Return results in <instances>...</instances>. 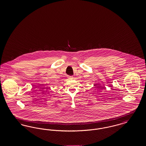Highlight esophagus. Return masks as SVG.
I'll use <instances>...</instances> for the list:
<instances>
[{
	"mask_svg": "<svg viewBox=\"0 0 146 146\" xmlns=\"http://www.w3.org/2000/svg\"><path fill=\"white\" fill-rule=\"evenodd\" d=\"M68 79H70V80H72V79H73V76H68Z\"/></svg>",
	"mask_w": 146,
	"mask_h": 146,
	"instance_id": "34e87169",
	"label": "esophagus"
}]
</instances>
